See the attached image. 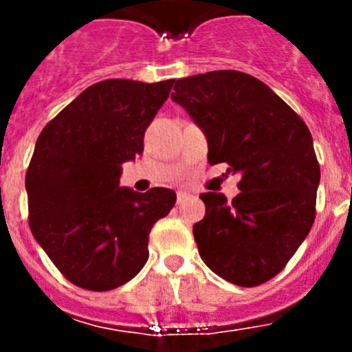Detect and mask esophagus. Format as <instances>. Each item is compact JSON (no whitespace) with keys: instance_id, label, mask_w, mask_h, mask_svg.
I'll return each mask as SVG.
<instances>
[{"instance_id":"1","label":"esophagus","mask_w":352,"mask_h":352,"mask_svg":"<svg viewBox=\"0 0 352 352\" xmlns=\"http://www.w3.org/2000/svg\"><path fill=\"white\" fill-rule=\"evenodd\" d=\"M186 199V192H178V204L183 203Z\"/></svg>"}]
</instances>
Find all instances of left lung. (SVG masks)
Instances as JSON below:
<instances>
[{"label": "left lung", "instance_id": "obj_1", "mask_svg": "<svg viewBox=\"0 0 352 352\" xmlns=\"http://www.w3.org/2000/svg\"><path fill=\"white\" fill-rule=\"evenodd\" d=\"M208 141V162L239 174L232 203L201 195L199 256L223 280L254 287L284 270L316 219L321 169L310 130L263 80L214 70L174 82L170 95Z\"/></svg>", "mask_w": 352, "mask_h": 352}]
</instances>
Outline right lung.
Returning a JSON list of instances; mask_svg holds the SVG:
<instances>
[{
	"label": "right lung",
	"mask_w": 352,
	"mask_h": 352,
	"mask_svg": "<svg viewBox=\"0 0 352 352\" xmlns=\"http://www.w3.org/2000/svg\"><path fill=\"white\" fill-rule=\"evenodd\" d=\"M173 84L100 80L36 139L26 173L30 229L72 284L111 291L148 261L149 231L173 210L176 194L120 186L121 166L142 155L146 129Z\"/></svg>",
	"instance_id": "right-lung-1"
}]
</instances>
